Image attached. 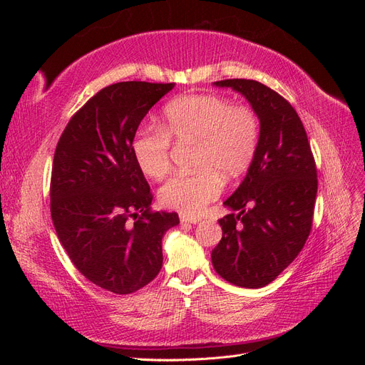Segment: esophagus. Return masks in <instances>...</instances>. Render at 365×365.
Returning a JSON list of instances; mask_svg holds the SVG:
<instances>
[{
	"instance_id": "1",
	"label": "esophagus",
	"mask_w": 365,
	"mask_h": 365,
	"mask_svg": "<svg viewBox=\"0 0 365 365\" xmlns=\"http://www.w3.org/2000/svg\"><path fill=\"white\" fill-rule=\"evenodd\" d=\"M180 219H181V224H200V220H201L200 217H189L185 215H181Z\"/></svg>"
}]
</instances>
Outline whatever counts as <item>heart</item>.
<instances>
[{"label": "heart", "mask_w": 365, "mask_h": 365, "mask_svg": "<svg viewBox=\"0 0 365 365\" xmlns=\"http://www.w3.org/2000/svg\"><path fill=\"white\" fill-rule=\"evenodd\" d=\"M260 121L250 106L225 97L195 94L165 105L161 129L143 130L132 141V155L148 178L160 180L170 169V140L195 145L192 175H175L158 192L160 202L195 216L222 190L225 180L244 175L256 157Z\"/></svg>", "instance_id": "heart-1"}]
</instances>
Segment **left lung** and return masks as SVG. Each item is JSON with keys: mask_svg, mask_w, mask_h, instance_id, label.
I'll use <instances>...</instances> for the list:
<instances>
[{"mask_svg": "<svg viewBox=\"0 0 365 365\" xmlns=\"http://www.w3.org/2000/svg\"><path fill=\"white\" fill-rule=\"evenodd\" d=\"M244 96L260 121L256 157L224 205L215 271L240 288L269 284L304 247L312 227L317 169L300 117L288 101L256 81L213 82Z\"/></svg>", "mask_w": 365, "mask_h": 365, "instance_id": "obj_1", "label": "left lung"}]
</instances>
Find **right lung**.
I'll use <instances>...</instances> for the list:
<instances>
[{
	"label": "right lung",
	"mask_w": 365,
	"mask_h": 365,
	"mask_svg": "<svg viewBox=\"0 0 365 365\" xmlns=\"http://www.w3.org/2000/svg\"><path fill=\"white\" fill-rule=\"evenodd\" d=\"M175 83L118 82L90 98L68 121L54 152L51 219L85 277L130 294L157 277L163 237L176 213L150 212L152 193L132 155L138 125ZM129 217H138L134 226Z\"/></svg>",
	"instance_id": "right-lung-1"
}]
</instances>
